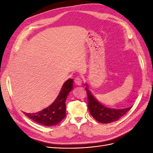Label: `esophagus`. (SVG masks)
I'll return each mask as SVG.
<instances>
[{"label": "esophagus", "instance_id": "esophagus-1", "mask_svg": "<svg viewBox=\"0 0 153 153\" xmlns=\"http://www.w3.org/2000/svg\"><path fill=\"white\" fill-rule=\"evenodd\" d=\"M75 83L77 85H82V80L79 77H76L75 79Z\"/></svg>", "mask_w": 153, "mask_h": 153}]
</instances>
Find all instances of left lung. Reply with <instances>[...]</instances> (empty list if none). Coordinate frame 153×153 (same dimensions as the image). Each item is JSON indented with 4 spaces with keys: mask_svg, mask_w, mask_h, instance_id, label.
Wrapping results in <instances>:
<instances>
[{
    "mask_svg": "<svg viewBox=\"0 0 153 153\" xmlns=\"http://www.w3.org/2000/svg\"><path fill=\"white\" fill-rule=\"evenodd\" d=\"M85 90L87 94L88 108L91 115L97 121L103 124H108L116 121L126 114L131 106L122 109H115L107 107L103 105L92 94L91 92L88 89L87 84Z\"/></svg>",
    "mask_w": 153,
    "mask_h": 153,
    "instance_id": "left-lung-1",
    "label": "left lung"
}]
</instances>
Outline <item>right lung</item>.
<instances>
[{
	"label": "right lung",
	"mask_w": 153,
	"mask_h": 153,
	"mask_svg": "<svg viewBox=\"0 0 153 153\" xmlns=\"http://www.w3.org/2000/svg\"><path fill=\"white\" fill-rule=\"evenodd\" d=\"M73 80L69 79L64 83L57 98L48 107L34 113L24 112L32 121L45 126L58 124L66 117V100L73 89Z\"/></svg>",
	"instance_id": "add662e5"
}]
</instances>
